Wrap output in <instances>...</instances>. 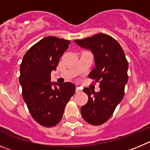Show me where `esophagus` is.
I'll return each instance as SVG.
<instances>
[{
    "mask_svg": "<svg viewBox=\"0 0 150 150\" xmlns=\"http://www.w3.org/2000/svg\"><path fill=\"white\" fill-rule=\"evenodd\" d=\"M75 92H76V93H80V92H81V90L79 87H76V89H75Z\"/></svg>",
    "mask_w": 150,
    "mask_h": 150,
    "instance_id": "obj_1",
    "label": "esophagus"
}]
</instances>
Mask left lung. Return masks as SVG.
Listing matches in <instances>:
<instances>
[{"label": "left lung", "instance_id": "8db88e82", "mask_svg": "<svg viewBox=\"0 0 150 150\" xmlns=\"http://www.w3.org/2000/svg\"><path fill=\"white\" fill-rule=\"evenodd\" d=\"M75 42L93 53L95 68L89 74V78L100 83V90L97 93L83 89L88 96V102L81 108V116L91 125H102L111 117L123 98L128 81V61L120 45L105 33H97Z\"/></svg>", "mask_w": 150, "mask_h": 150}]
</instances>
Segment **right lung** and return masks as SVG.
<instances>
[{
  "mask_svg": "<svg viewBox=\"0 0 150 150\" xmlns=\"http://www.w3.org/2000/svg\"><path fill=\"white\" fill-rule=\"evenodd\" d=\"M70 41L46 36L28 50L20 66L22 96L35 120L45 127L57 125L75 92L74 83L51 81L52 70L68 48Z\"/></svg>",
  "mask_w": 150,
  "mask_h": 150,
  "instance_id": "right-lung-1",
  "label": "right lung"
}]
</instances>
